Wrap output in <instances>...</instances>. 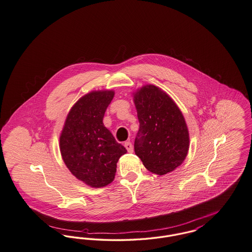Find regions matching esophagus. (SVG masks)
Here are the masks:
<instances>
[{"instance_id":"34e87169","label":"esophagus","mask_w":252,"mask_h":252,"mask_svg":"<svg viewBox=\"0 0 252 252\" xmlns=\"http://www.w3.org/2000/svg\"><path fill=\"white\" fill-rule=\"evenodd\" d=\"M125 147L126 148V150H127L129 153L133 152V146H132V144L130 142H126V143H125Z\"/></svg>"}]
</instances>
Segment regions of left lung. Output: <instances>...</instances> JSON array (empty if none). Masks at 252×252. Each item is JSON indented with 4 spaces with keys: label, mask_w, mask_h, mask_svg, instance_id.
<instances>
[{
    "label": "left lung",
    "mask_w": 252,
    "mask_h": 252,
    "mask_svg": "<svg viewBox=\"0 0 252 252\" xmlns=\"http://www.w3.org/2000/svg\"><path fill=\"white\" fill-rule=\"evenodd\" d=\"M140 128L134 142L135 154L144 167L165 175L183 162L189 150L185 119L172 98L154 85L134 94Z\"/></svg>",
    "instance_id": "1"
}]
</instances>
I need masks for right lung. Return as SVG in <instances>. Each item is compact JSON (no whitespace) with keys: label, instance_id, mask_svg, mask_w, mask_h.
<instances>
[{"label":"right lung","instance_id":"add662e5","mask_svg":"<svg viewBox=\"0 0 252 252\" xmlns=\"http://www.w3.org/2000/svg\"><path fill=\"white\" fill-rule=\"evenodd\" d=\"M113 91L92 92L71 108L62 132V158L72 175L87 185L104 187L115 177L117 161L126 149L103 124Z\"/></svg>","mask_w":252,"mask_h":252}]
</instances>
